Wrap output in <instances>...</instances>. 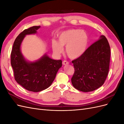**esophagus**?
<instances>
[{
    "mask_svg": "<svg viewBox=\"0 0 124 124\" xmlns=\"http://www.w3.org/2000/svg\"><path fill=\"white\" fill-rule=\"evenodd\" d=\"M62 64L63 65H68L69 64V62H67V61H63L62 62Z\"/></svg>",
    "mask_w": 124,
    "mask_h": 124,
    "instance_id": "obj_1",
    "label": "esophagus"
}]
</instances>
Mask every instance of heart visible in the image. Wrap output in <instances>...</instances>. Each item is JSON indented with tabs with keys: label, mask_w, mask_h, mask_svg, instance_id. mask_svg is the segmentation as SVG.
I'll list each match as a JSON object with an SVG mask.
<instances>
[{
	"label": "heart",
	"mask_w": 124,
	"mask_h": 124,
	"mask_svg": "<svg viewBox=\"0 0 124 124\" xmlns=\"http://www.w3.org/2000/svg\"><path fill=\"white\" fill-rule=\"evenodd\" d=\"M58 42L53 40L52 49L56 55L61 54L66 46V52L72 59L80 57L86 51L88 44L87 33L80 29H69L62 32L58 36Z\"/></svg>",
	"instance_id": "1"
}]
</instances>
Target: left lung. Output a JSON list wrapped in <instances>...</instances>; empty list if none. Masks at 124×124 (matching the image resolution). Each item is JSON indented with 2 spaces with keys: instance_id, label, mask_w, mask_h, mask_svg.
<instances>
[{
  "instance_id": "1",
  "label": "left lung",
  "mask_w": 124,
  "mask_h": 124,
  "mask_svg": "<svg viewBox=\"0 0 124 124\" xmlns=\"http://www.w3.org/2000/svg\"><path fill=\"white\" fill-rule=\"evenodd\" d=\"M110 47L106 37L101 35L80 57L72 62L74 73L71 78L73 87L83 92H89L102 86L108 74Z\"/></svg>"
}]
</instances>
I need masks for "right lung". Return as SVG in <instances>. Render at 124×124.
Listing matches in <instances>:
<instances>
[{"instance_id":"1","label":"right lung","mask_w":124,"mask_h":124,"mask_svg":"<svg viewBox=\"0 0 124 124\" xmlns=\"http://www.w3.org/2000/svg\"><path fill=\"white\" fill-rule=\"evenodd\" d=\"M40 26L25 29L15 40L11 54V64L15 80L26 89L39 92L51 85L58 70L62 66V60H54L44 54L35 62L26 60L22 53L21 46L26 35L35 34Z\"/></svg>"}]
</instances>
